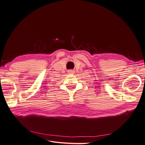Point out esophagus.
Returning a JSON list of instances; mask_svg holds the SVG:
<instances>
[{"mask_svg": "<svg viewBox=\"0 0 145 145\" xmlns=\"http://www.w3.org/2000/svg\"><path fill=\"white\" fill-rule=\"evenodd\" d=\"M68 72L69 74H73L74 72V70H72V69H69L68 71Z\"/></svg>", "mask_w": 145, "mask_h": 145, "instance_id": "esophagus-1", "label": "esophagus"}]
</instances>
